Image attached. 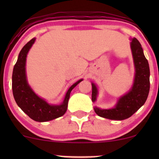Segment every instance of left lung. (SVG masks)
Listing matches in <instances>:
<instances>
[{"label":"left lung","instance_id":"8db88e82","mask_svg":"<svg viewBox=\"0 0 159 159\" xmlns=\"http://www.w3.org/2000/svg\"><path fill=\"white\" fill-rule=\"evenodd\" d=\"M133 59L135 66L134 84L128 93L122 96L114 108L100 109L95 107L96 114L102 117L114 120H123L132 116L144 105L149 92V66L148 61L143 54L141 45L136 38L131 43ZM98 91L92 84V101L95 102Z\"/></svg>","mask_w":159,"mask_h":159}]
</instances>
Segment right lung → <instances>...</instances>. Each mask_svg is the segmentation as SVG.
Masks as SVG:
<instances>
[{"instance_id":"obj_1","label":"right lung","mask_w":159,"mask_h":159,"mask_svg":"<svg viewBox=\"0 0 159 159\" xmlns=\"http://www.w3.org/2000/svg\"><path fill=\"white\" fill-rule=\"evenodd\" d=\"M35 38H34L30 40L19 53L12 72V93L18 106L29 117L36 122H46L60 117L65 114L67 110L71 91L82 81V79L69 87L64 100L61 105H51L44 99L36 96L27 84L25 73L27 54L35 42Z\"/></svg>"}]
</instances>
